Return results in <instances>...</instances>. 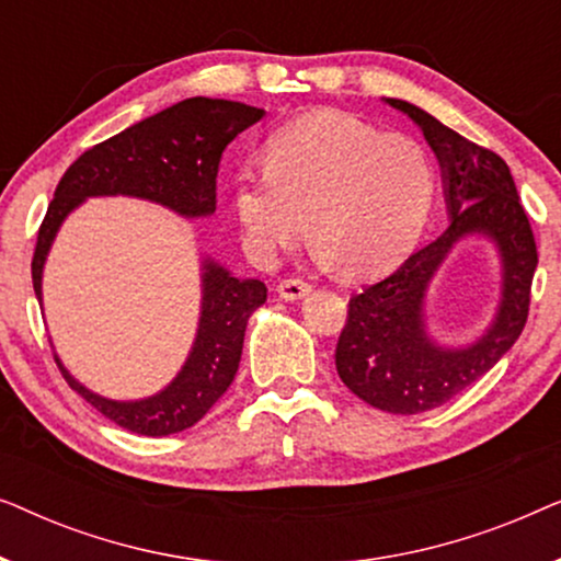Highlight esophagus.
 I'll use <instances>...</instances> for the list:
<instances>
[{
  "mask_svg": "<svg viewBox=\"0 0 561 561\" xmlns=\"http://www.w3.org/2000/svg\"><path fill=\"white\" fill-rule=\"evenodd\" d=\"M309 290H311V283L309 280L286 278V280H280L278 296L286 298V301H296V298H304L306 294H309Z\"/></svg>",
  "mask_w": 561,
  "mask_h": 561,
  "instance_id": "esophagus-1",
  "label": "esophagus"
}]
</instances>
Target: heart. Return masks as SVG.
<instances>
[{"label":"heart","mask_w":561,"mask_h":561,"mask_svg":"<svg viewBox=\"0 0 561 561\" xmlns=\"http://www.w3.org/2000/svg\"><path fill=\"white\" fill-rule=\"evenodd\" d=\"M436 173L405 135L347 114L321 112L265 145V171L234 179L232 211L248 255L271 265L309 234L319 255L355 278L386 273L409 255L432 211Z\"/></svg>","instance_id":"b5f03b06"}]
</instances>
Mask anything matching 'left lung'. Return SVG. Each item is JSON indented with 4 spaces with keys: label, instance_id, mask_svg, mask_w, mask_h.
<instances>
[{
    "label": "left lung",
    "instance_id": "1",
    "mask_svg": "<svg viewBox=\"0 0 561 561\" xmlns=\"http://www.w3.org/2000/svg\"><path fill=\"white\" fill-rule=\"evenodd\" d=\"M386 102L416 122L439 158L451 221L396 273L350 298L334 363L344 386L365 403L411 416L451 401L516 344L528 319L539 252L511 168L497 152L470 142L419 106L401 99ZM472 231L488 233L502 250V309L478 343L447 351L425 336L423 296L446 252Z\"/></svg>",
    "mask_w": 561,
    "mask_h": 561
}]
</instances>
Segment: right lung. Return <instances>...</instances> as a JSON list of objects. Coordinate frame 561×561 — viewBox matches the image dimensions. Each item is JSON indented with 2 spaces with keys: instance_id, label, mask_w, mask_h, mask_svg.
I'll return each instance as SVG.
<instances>
[{
  "instance_id": "obj_1",
  "label": "right lung",
  "mask_w": 561,
  "mask_h": 561,
  "mask_svg": "<svg viewBox=\"0 0 561 561\" xmlns=\"http://www.w3.org/2000/svg\"><path fill=\"white\" fill-rule=\"evenodd\" d=\"M263 114L257 106L229 99H183L76 158L58 181L56 196L37 229L33 255L37 301L43 263L53 237L68 211L76 209L83 198L125 194L158 202L183 217H209L217 209L221 152ZM202 283V319L194 350L179 378L165 390L145 401H110L76 382L53 355L68 386L99 413L135 434L168 436L202 421L204 413L232 386L240 367L248 319L267 298L263 280L232 278L211 260H204Z\"/></svg>"
}]
</instances>
